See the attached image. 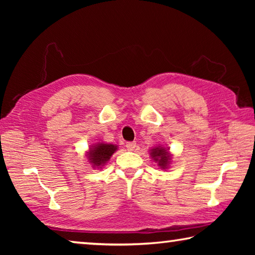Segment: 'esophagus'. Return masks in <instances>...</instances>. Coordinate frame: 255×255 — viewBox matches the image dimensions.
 Listing matches in <instances>:
<instances>
[{
    "label": "esophagus",
    "instance_id": "esophagus-1",
    "mask_svg": "<svg viewBox=\"0 0 255 255\" xmlns=\"http://www.w3.org/2000/svg\"><path fill=\"white\" fill-rule=\"evenodd\" d=\"M126 147L128 150H133L136 148V143L135 141H128V143L126 144Z\"/></svg>",
    "mask_w": 255,
    "mask_h": 255
}]
</instances>
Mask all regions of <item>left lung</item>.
Instances as JSON below:
<instances>
[{"instance_id":"obj_1","label":"left lung","mask_w":255,"mask_h":255,"mask_svg":"<svg viewBox=\"0 0 255 255\" xmlns=\"http://www.w3.org/2000/svg\"><path fill=\"white\" fill-rule=\"evenodd\" d=\"M152 157L154 158V161L158 162V165L162 167V169H165L167 166V164L170 162V154L166 152L165 148H162V147H155L152 153Z\"/></svg>"}]
</instances>
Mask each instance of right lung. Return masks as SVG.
Listing matches in <instances>:
<instances>
[{
    "label": "right lung",
    "mask_w": 255,
    "mask_h": 255,
    "mask_svg": "<svg viewBox=\"0 0 255 255\" xmlns=\"http://www.w3.org/2000/svg\"><path fill=\"white\" fill-rule=\"evenodd\" d=\"M116 150H117V146L112 144L100 143L93 146V148L89 152V161L90 163H92L94 166L105 165V163L107 161H109L112 154H114Z\"/></svg>",
    "instance_id": "right-lung-1"
}]
</instances>
